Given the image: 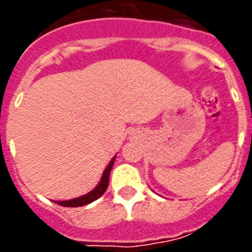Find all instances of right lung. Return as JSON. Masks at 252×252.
<instances>
[{"label": "right lung", "instance_id": "obj_1", "mask_svg": "<svg viewBox=\"0 0 252 252\" xmlns=\"http://www.w3.org/2000/svg\"><path fill=\"white\" fill-rule=\"evenodd\" d=\"M116 157L113 158L112 160L110 161L108 166L106 168V170L103 171V175H102V179L99 182V184L93 189L92 192L87 193V194L82 195L79 198H74V199H70V201H63V202H57L58 204L63 207H82V206H86V204H90L92 203L93 201L95 199H98L104 192H106L107 187H108V182H110V173H111V169L113 166V162H115Z\"/></svg>", "mask_w": 252, "mask_h": 252}]
</instances>
